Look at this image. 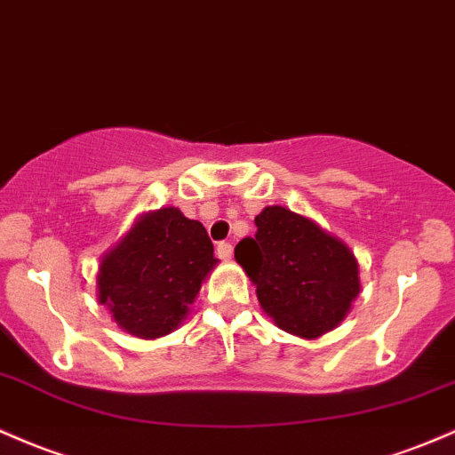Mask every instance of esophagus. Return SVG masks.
Segmentation results:
<instances>
[{"instance_id":"obj_1","label":"esophagus","mask_w":455,"mask_h":455,"mask_svg":"<svg viewBox=\"0 0 455 455\" xmlns=\"http://www.w3.org/2000/svg\"><path fill=\"white\" fill-rule=\"evenodd\" d=\"M216 254L220 259H231L233 257V246L228 242H218Z\"/></svg>"}]
</instances>
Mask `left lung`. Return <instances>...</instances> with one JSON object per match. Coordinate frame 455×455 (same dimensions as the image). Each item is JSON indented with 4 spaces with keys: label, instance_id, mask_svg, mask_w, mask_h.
Wrapping results in <instances>:
<instances>
[{
    "label": "left lung",
    "instance_id": "1",
    "mask_svg": "<svg viewBox=\"0 0 455 455\" xmlns=\"http://www.w3.org/2000/svg\"><path fill=\"white\" fill-rule=\"evenodd\" d=\"M254 224L257 233L237 243L235 259L257 284L263 311L298 337L332 331L361 291L349 248L284 207H266Z\"/></svg>",
    "mask_w": 455,
    "mask_h": 455
}]
</instances>
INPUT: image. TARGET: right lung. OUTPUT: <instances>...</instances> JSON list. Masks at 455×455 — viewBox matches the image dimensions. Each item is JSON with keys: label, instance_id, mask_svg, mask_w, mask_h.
Returning <instances> with one entry per match:
<instances>
[{"label": "right lung", "instance_id": "obj_1", "mask_svg": "<svg viewBox=\"0 0 455 455\" xmlns=\"http://www.w3.org/2000/svg\"><path fill=\"white\" fill-rule=\"evenodd\" d=\"M216 263L201 222L174 207L159 209L140 220L103 259L99 300L127 332L162 337L181 323Z\"/></svg>", "mask_w": 455, "mask_h": 455}]
</instances>
